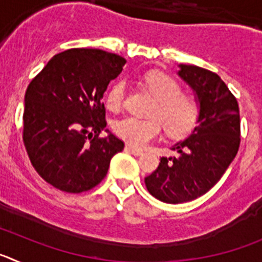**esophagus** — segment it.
<instances>
[{"mask_svg":"<svg viewBox=\"0 0 262 262\" xmlns=\"http://www.w3.org/2000/svg\"><path fill=\"white\" fill-rule=\"evenodd\" d=\"M127 152H129V154H133L134 156H140V155H143V151L142 149H138V148H134L131 147V145H126V148H124Z\"/></svg>","mask_w":262,"mask_h":262,"instance_id":"esophagus-1","label":"esophagus"}]
</instances>
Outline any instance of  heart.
<instances>
[{"instance_id":"1","label":"heart","mask_w":262,"mask_h":262,"mask_svg":"<svg viewBox=\"0 0 262 262\" xmlns=\"http://www.w3.org/2000/svg\"><path fill=\"white\" fill-rule=\"evenodd\" d=\"M144 84L156 98L149 117L152 119H139L126 117L114 123V133L127 144L142 148L157 139L161 134V124L172 136H182L190 133L200 117V105L193 96L181 93V86L174 78L163 72H149L144 76ZM127 84L118 80L111 85L106 94V106L118 111L124 102Z\"/></svg>"}]
</instances>
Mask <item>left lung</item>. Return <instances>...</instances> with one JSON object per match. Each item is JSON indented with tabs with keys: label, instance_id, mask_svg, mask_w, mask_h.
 Wrapping results in <instances>:
<instances>
[{
	"label": "left lung",
	"instance_id": "left-lung-1",
	"mask_svg": "<svg viewBox=\"0 0 262 262\" xmlns=\"http://www.w3.org/2000/svg\"><path fill=\"white\" fill-rule=\"evenodd\" d=\"M177 75L193 89L200 105L195 128L172 147L177 157H161L145 177L148 191L165 203H182L203 195L232 163L240 145L237 101L216 73L180 64Z\"/></svg>",
	"mask_w": 262,
	"mask_h": 262
}]
</instances>
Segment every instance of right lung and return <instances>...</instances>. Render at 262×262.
<instances>
[{"instance_id":"add662e5","label":"right lung","mask_w":262,"mask_h":262,"mask_svg":"<svg viewBox=\"0 0 262 262\" xmlns=\"http://www.w3.org/2000/svg\"><path fill=\"white\" fill-rule=\"evenodd\" d=\"M126 60L96 48L57 53L25 94L23 142L46 182L67 193L90 190L107 174L124 143L106 129L103 93Z\"/></svg>"}]
</instances>
